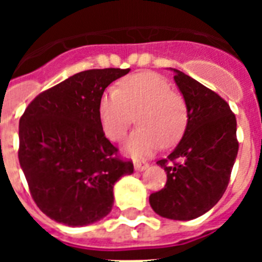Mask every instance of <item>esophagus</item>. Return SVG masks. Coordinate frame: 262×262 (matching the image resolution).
Masks as SVG:
<instances>
[{
  "instance_id": "1",
  "label": "esophagus",
  "mask_w": 262,
  "mask_h": 262,
  "mask_svg": "<svg viewBox=\"0 0 262 262\" xmlns=\"http://www.w3.org/2000/svg\"><path fill=\"white\" fill-rule=\"evenodd\" d=\"M134 168H135V170H139V172H143V170H145V169L148 168V164L145 163V161H135L134 163Z\"/></svg>"
}]
</instances>
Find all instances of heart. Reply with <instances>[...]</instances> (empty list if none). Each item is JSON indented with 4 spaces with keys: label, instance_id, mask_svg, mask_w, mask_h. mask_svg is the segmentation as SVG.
Segmentation results:
<instances>
[{
    "label": "heart",
    "instance_id": "heart-1",
    "mask_svg": "<svg viewBox=\"0 0 262 262\" xmlns=\"http://www.w3.org/2000/svg\"><path fill=\"white\" fill-rule=\"evenodd\" d=\"M99 120L113 142L126 136L138 115L139 128L124 144L134 157L149 156L161 145L181 139L189 119L187 103L168 80L156 73H138L124 78L119 88H108L99 99Z\"/></svg>",
    "mask_w": 262,
    "mask_h": 262
}]
</instances>
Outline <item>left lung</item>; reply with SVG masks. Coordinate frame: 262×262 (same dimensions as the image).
<instances>
[{
    "instance_id": "obj_1",
    "label": "left lung",
    "mask_w": 262,
    "mask_h": 262,
    "mask_svg": "<svg viewBox=\"0 0 262 262\" xmlns=\"http://www.w3.org/2000/svg\"><path fill=\"white\" fill-rule=\"evenodd\" d=\"M172 71L189 119L177 147L157 161L168 180L164 189L149 195V205L160 216L191 221L211 210L228 186L239 151L236 118L219 94L184 72Z\"/></svg>"
}]
</instances>
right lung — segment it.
Returning <instances> with one entry per match:
<instances>
[{
  "label": "right lung",
  "instance_id": "obj_1",
  "mask_svg": "<svg viewBox=\"0 0 262 262\" xmlns=\"http://www.w3.org/2000/svg\"><path fill=\"white\" fill-rule=\"evenodd\" d=\"M129 69H90L32 99L19 119V159L30 193L48 217L71 227L113 209L115 182L134 172L106 139L99 99Z\"/></svg>",
  "mask_w": 262,
  "mask_h": 262
}]
</instances>
